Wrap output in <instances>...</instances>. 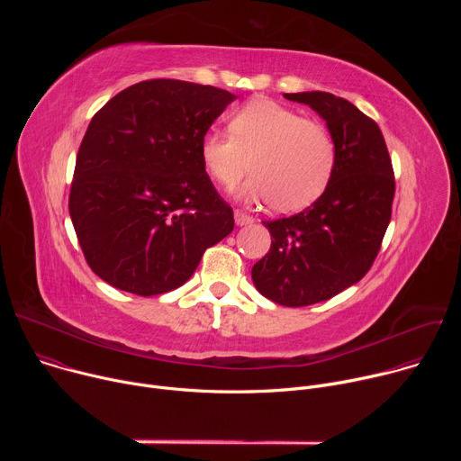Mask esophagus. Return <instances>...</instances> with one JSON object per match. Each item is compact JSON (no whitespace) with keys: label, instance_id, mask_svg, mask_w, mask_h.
Returning <instances> with one entry per match:
<instances>
[{"label":"esophagus","instance_id":"obj_1","mask_svg":"<svg viewBox=\"0 0 461 461\" xmlns=\"http://www.w3.org/2000/svg\"><path fill=\"white\" fill-rule=\"evenodd\" d=\"M233 215H235V224H237V226H248V224L253 222V217H249L248 213H244V212H240V210H235Z\"/></svg>","mask_w":461,"mask_h":461}]
</instances>
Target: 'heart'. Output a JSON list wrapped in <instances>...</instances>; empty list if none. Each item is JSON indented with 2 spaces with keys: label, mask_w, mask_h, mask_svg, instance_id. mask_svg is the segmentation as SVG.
Masks as SVG:
<instances>
[{
  "label": "heart",
  "mask_w": 461,
  "mask_h": 461,
  "mask_svg": "<svg viewBox=\"0 0 461 461\" xmlns=\"http://www.w3.org/2000/svg\"><path fill=\"white\" fill-rule=\"evenodd\" d=\"M201 158L222 187H233L251 162L255 175L239 194L290 213L310 206L330 184L336 144L319 122L276 100L257 98L231 116L230 135L208 133L203 139Z\"/></svg>",
  "instance_id": "b5f03b06"
}]
</instances>
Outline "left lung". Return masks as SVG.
Instances as JSON below:
<instances>
[{
	"label": "left lung",
	"instance_id": "1",
	"mask_svg": "<svg viewBox=\"0 0 461 461\" xmlns=\"http://www.w3.org/2000/svg\"><path fill=\"white\" fill-rule=\"evenodd\" d=\"M310 105L336 144V167L319 199L292 217L265 221L270 251L255 262V288L283 306H308L370 270L390 222L396 182L379 125L330 93H290Z\"/></svg>",
	"mask_w": 461,
	"mask_h": 461
}]
</instances>
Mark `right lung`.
Masks as SVG:
<instances>
[{
  "instance_id": "1",
  "label": "right lung",
  "mask_w": 461,
  "mask_h": 461,
  "mask_svg": "<svg viewBox=\"0 0 461 461\" xmlns=\"http://www.w3.org/2000/svg\"><path fill=\"white\" fill-rule=\"evenodd\" d=\"M235 98L158 78L123 89L93 116L69 213L102 281L142 297L171 292L233 231V210L206 173L201 142Z\"/></svg>"
}]
</instances>
